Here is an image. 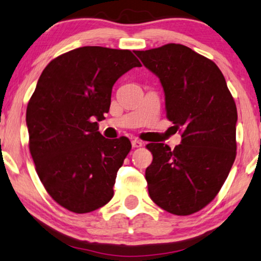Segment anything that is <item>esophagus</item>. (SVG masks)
I'll return each mask as SVG.
<instances>
[{
  "instance_id": "1",
  "label": "esophagus",
  "mask_w": 261,
  "mask_h": 261,
  "mask_svg": "<svg viewBox=\"0 0 261 261\" xmlns=\"http://www.w3.org/2000/svg\"><path fill=\"white\" fill-rule=\"evenodd\" d=\"M132 147H141L143 145V143L139 141V139H132Z\"/></svg>"
}]
</instances>
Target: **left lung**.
I'll return each instance as SVG.
<instances>
[{
  "label": "left lung",
  "instance_id": "8db88e82",
  "mask_svg": "<svg viewBox=\"0 0 261 261\" xmlns=\"http://www.w3.org/2000/svg\"><path fill=\"white\" fill-rule=\"evenodd\" d=\"M161 81L165 110L181 142L146 147L153 161L145 171L155 204L177 216H189L215 199L236 159L234 99L215 62L181 44L135 51Z\"/></svg>",
  "mask_w": 261,
  "mask_h": 261
}]
</instances>
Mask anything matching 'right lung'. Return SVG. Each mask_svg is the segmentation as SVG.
Listing matches in <instances>:
<instances>
[{
	"label": "right lung",
	"instance_id": "obj_1",
	"mask_svg": "<svg viewBox=\"0 0 261 261\" xmlns=\"http://www.w3.org/2000/svg\"><path fill=\"white\" fill-rule=\"evenodd\" d=\"M135 67L141 63L130 50L82 46L53 60L38 79L27 108L30 153L46 192L69 211H95L114 197L131 143L97 130L116 81Z\"/></svg>",
	"mask_w": 261,
	"mask_h": 261
}]
</instances>
